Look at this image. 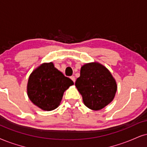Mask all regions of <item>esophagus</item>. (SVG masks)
<instances>
[{"label":"esophagus","instance_id":"34e87169","mask_svg":"<svg viewBox=\"0 0 147 147\" xmlns=\"http://www.w3.org/2000/svg\"><path fill=\"white\" fill-rule=\"evenodd\" d=\"M70 78H71V80L72 81H73L74 82H75V81H76V78H75V77H74V76H71V77H70Z\"/></svg>","mask_w":147,"mask_h":147}]
</instances>
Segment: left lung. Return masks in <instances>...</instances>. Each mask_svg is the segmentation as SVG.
<instances>
[{
  "instance_id": "8db88e82",
  "label": "left lung",
  "mask_w": 147,
  "mask_h": 147,
  "mask_svg": "<svg viewBox=\"0 0 147 147\" xmlns=\"http://www.w3.org/2000/svg\"><path fill=\"white\" fill-rule=\"evenodd\" d=\"M75 85L85 106L93 110H101L109 104L117 89V83L109 71L97 63L83 65Z\"/></svg>"
}]
</instances>
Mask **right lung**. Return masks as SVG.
Returning <instances> with one entry per match:
<instances>
[{
    "instance_id": "obj_1",
    "label": "right lung",
    "mask_w": 147,
    "mask_h": 147,
    "mask_svg": "<svg viewBox=\"0 0 147 147\" xmlns=\"http://www.w3.org/2000/svg\"><path fill=\"white\" fill-rule=\"evenodd\" d=\"M73 84V81L54 67L53 63H43L30 74L27 93L34 104L50 111L59 106L64 92Z\"/></svg>"
}]
</instances>
